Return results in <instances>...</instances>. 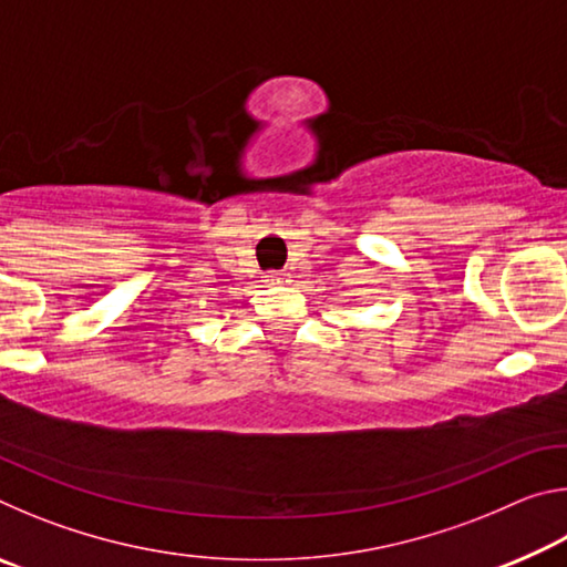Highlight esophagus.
I'll use <instances>...</instances> for the list:
<instances>
[{
    "instance_id": "1",
    "label": "esophagus",
    "mask_w": 567,
    "mask_h": 567,
    "mask_svg": "<svg viewBox=\"0 0 567 567\" xmlns=\"http://www.w3.org/2000/svg\"><path fill=\"white\" fill-rule=\"evenodd\" d=\"M267 285H285L287 282V275L285 272H267Z\"/></svg>"
}]
</instances>
